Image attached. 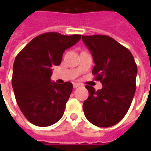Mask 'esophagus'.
I'll return each mask as SVG.
<instances>
[{
	"label": "esophagus",
	"instance_id": "34e87169",
	"mask_svg": "<svg viewBox=\"0 0 151 151\" xmlns=\"http://www.w3.org/2000/svg\"><path fill=\"white\" fill-rule=\"evenodd\" d=\"M73 88H77V87H78V86H80L81 85H80L79 83H73Z\"/></svg>",
	"mask_w": 151,
	"mask_h": 151
}]
</instances>
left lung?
Listing matches in <instances>:
<instances>
[{
    "label": "left lung",
    "instance_id": "obj_1",
    "mask_svg": "<svg viewBox=\"0 0 151 151\" xmlns=\"http://www.w3.org/2000/svg\"><path fill=\"white\" fill-rule=\"evenodd\" d=\"M93 56L92 73L101 90L86 86L89 97L83 103L86 119L99 127H111L126 115L136 91L137 67L132 53L108 35H82Z\"/></svg>",
    "mask_w": 151,
    "mask_h": 151
}]
</instances>
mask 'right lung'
I'll return each mask as SVG.
<instances>
[{
    "label": "right lung",
    "instance_id": "1",
    "mask_svg": "<svg viewBox=\"0 0 151 151\" xmlns=\"http://www.w3.org/2000/svg\"><path fill=\"white\" fill-rule=\"evenodd\" d=\"M80 39V35L44 33L34 38L16 56L12 77L15 99L22 114L35 125L50 126L62 117L73 84L52 82V68L59 65L65 50Z\"/></svg>",
    "mask_w": 151,
    "mask_h": 151
}]
</instances>
